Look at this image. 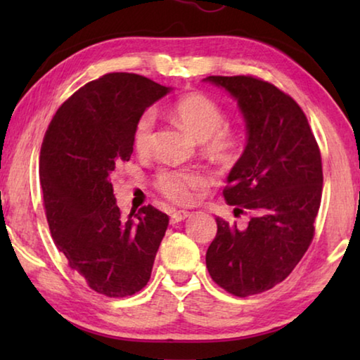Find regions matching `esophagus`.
I'll return each instance as SVG.
<instances>
[{"label":"esophagus","instance_id":"1","mask_svg":"<svg viewBox=\"0 0 360 360\" xmlns=\"http://www.w3.org/2000/svg\"><path fill=\"white\" fill-rule=\"evenodd\" d=\"M188 216H191V212L188 211H173L172 212V222L173 224H176V222H181V221H184V219H187Z\"/></svg>","mask_w":360,"mask_h":360}]
</instances>
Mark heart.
Masks as SVG:
<instances>
[{
  "label": "heart",
  "instance_id": "b5f03b06",
  "mask_svg": "<svg viewBox=\"0 0 360 360\" xmlns=\"http://www.w3.org/2000/svg\"><path fill=\"white\" fill-rule=\"evenodd\" d=\"M172 117L186 131L203 143V150L216 160H229L238 144V138L225 129L227 115L208 95L187 94L174 103ZM154 133V114L144 112L138 119L133 133V146L139 154L149 152ZM208 184V178L198 169H162L157 174V187L167 198L176 203H188L193 192Z\"/></svg>",
  "mask_w": 360,
  "mask_h": 360
}]
</instances>
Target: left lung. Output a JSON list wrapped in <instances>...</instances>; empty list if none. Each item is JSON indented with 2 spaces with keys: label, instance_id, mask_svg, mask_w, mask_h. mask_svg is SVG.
Listing matches in <instances>:
<instances>
[{
  "label": "left lung",
  "instance_id": "left-lung-1",
  "mask_svg": "<svg viewBox=\"0 0 360 360\" xmlns=\"http://www.w3.org/2000/svg\"><path fill=\"white\" fill-rule=\"evenodd\" d=\"M238 103L246 146L230 169L225 202L251 212L245 227L217 217L206 251L212 281L236 297L284 281L311 245L322 195L321 152L302 108L252 76H210Z\"/></svg>",
  "mask_w": 360,
  "mask_h": 360
}]
</instances>
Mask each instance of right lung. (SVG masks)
Instances as JSON below:
<instances>
[{"label": "right lung", "mask_w": 360, "mask_h": 360, "mask_svg": "<svg viewBox=\"0 0 360 360\" xmlns=\"http://www.w3.org/2000/svg\"><path fill=\"white\" fill-rule=\"evenodd\" d=\"M172 90L109 72L72 94L42 139L39 179L52 238L72 270L106 297L148 284L165 236L169 219L154 206L122 216L111 176L130 160L138 119Z\"/></svg>", "instance_id": "obj_1"}]
</instances>
